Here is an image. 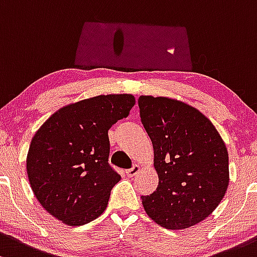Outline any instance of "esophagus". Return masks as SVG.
Returning a JSON list of instances; mask_svg holds the SVG:
<instances>
[{
	"label": "esophagus",
	"mask_w": 257,
	"mask_h": 257,
	"mask_svg": "<svg viewBox=\"0 0 257 257\" xmlns=\"http://www.w3.org/2000/svg\"><path fill=\"white\" fill-rule=\"evenodd\" d=\"M140 172V166L139 165H134L132 169L126 170V175H128V177H134L137 174H139Z\"/></svg>",
	"instance_id": "1"
}]
</instances>
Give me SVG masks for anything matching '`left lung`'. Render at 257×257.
Masks as SVG:
<instances>
[{
	"mask_svg": "<svg viewBox=\"0 0 257 257\" xmlns=\"http://www.w3.org/2000/svg\"><path fill=\"white\" fill-rule=\"evenodd\" d=\"M140 119L154 147L159 185L142 196L145 212L166 229H186L207 218L229 183V158L215 126L177 99L140 96Z\"/></svg>",
	"mask_w": 257,
	"mask_h": 257,
	"instance_id": "8db88e82",
	"label": "left lung"
}]
</instances>
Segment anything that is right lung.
Masks as SVG:
<instances>
[{
  "mask_svg": "<svg viewBox=\"0 0 257 257\" xmlns=\"http://www.w3.org/2000/svg\"><path fill=\"white\" fill-rule=\"evenodd\" d=\"M134 104L132 94H101L61 108L37 132L27 174L39 203L56 219L83 225L104 212L120 180L108 163V131Z\"/></svg>",
  "mask_w": 257,
  "mask_h": 257,
  "instance_id": "obj_1",
  "label": "right lung"
}]
</instances>
